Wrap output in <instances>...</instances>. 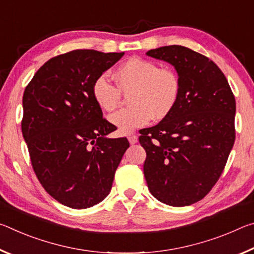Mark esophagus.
Masks as SVG:
<instances>
[{
  "label": "esophagus",
  "instance_id": "obj_1",
  "mask_svg": "<svg viewBox=\"0 0 254 254\" xmlns=\"http://www.w3.org/2000/svg\"><path fill=\"white\" fill-rule=\"evenodd\" d=\"M127 139H128V142H130L131 144H134V143H136V142H137V136H136V135H134V134L128 135V136H127Z\"/></svg>",
  "mask_w": 254,
  "mask_h": 254
}]
</instances>
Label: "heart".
Masks as SVG:
<instances>
[{
  "instance_id": "b5f03b06",
  "label": "heart",
  "mask_w": 254,
  "mask_h": 254,
  "mask_svg": "<svg viewBox=\"0 0 254 254\" xmlns=\"http://www.w3.org/2000/svg\"><path fill=\"white\" fill-rule=\"evenodd\" d=\"M117 86L100 76L92 85L94 101L102 111L112 112L121 103L122 94L129 93L131 106L110 115V122L121 134H128L148 124L151 119L170 114L179 98L180 80L176 72L150 59L133 57L114 71Z\"/></svg>"
}]
</instances>
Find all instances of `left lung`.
Listing matches in <instances>:
<instances>
[{"mask_svg": "<svg viewBox=\"0 0 254 254\" xmlns=\"http://www.w3.org/2000/svg\"><path fill=\"white\" fill-rule=\"evenodd\" d=\"M147 55L175 67L180 93L170 114L140 132L144 177L161 203L188 206L203 199L224 170L235 140V98L216 64L194 50L174 45Z\"/></svg>", "mask_w": 254, "mask_h": 254, "instance_id": "obj_1", "label": "left lung"}]
</instances>
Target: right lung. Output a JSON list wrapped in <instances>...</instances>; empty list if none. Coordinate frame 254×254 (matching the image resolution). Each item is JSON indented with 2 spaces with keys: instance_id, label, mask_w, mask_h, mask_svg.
I'll return each mask as SVG.
<instances>
[{
  "instance_id": "obj_1",
  "label": "right lung",
  "mask_w": 254,
  "mask_h": 254,
  "mask_svg": "<svg viewBox=\"0 0 254 254\" xmlns=\"http://www.w3.org/2000/svg\"><path fill=\"white\" fill-rule=\"evenodd\" d=\"M123 55H59L41 66L24 89L21 127L32 168L46 191L68 207L88 208L104 199L130 147L127 137H106L114 126L103 119L92 95L94 80Z\"/></svg>"
}]
</instances>
